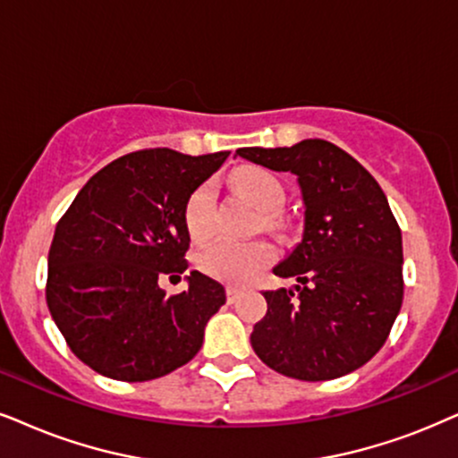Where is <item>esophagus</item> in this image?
I'll return each instance as SVG.
<instances>
[{"instance_id":"obj_1","label":"esophagus","mask_w":458,"mask_h":458,"mask_svg":"<svg viewBox=\"0 0 458 458\" xmlns=\"http://www.w3.org/2000/svg\"><path fill=\"white\" fill-rule=\"evenodd\" d=\"M239 296H241V289L239 287H225V300H228V304H234L236 300H239Z\"/></svg>"}]
</instances>
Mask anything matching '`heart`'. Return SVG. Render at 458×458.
I'll list each match as a JSON object with an SVG mask.
<instances>
[{"mask_svg": "<svg viewBox=\"0 0 458 458\" xmlns=\"http://www.w3.org/2000/svg\"><path fill=\"white\" fill-rule=\"evenodd\" d=\"M233 186L245 194L262 213L266 228H281V207L285 205V188L275 173L262 166H242L233 173ZM188 234L194 241H205L216 233V186L211 182L200 183L188 196L186 209H183ZM275 259V249L264 241L239 242V241H216L202 247L196 264L205 275L213 279L233 283L251 281L259 270H264Z\"/></svg>", "mask_w": 458, "mask_h": 458, "instance_id": "b5f03b06", "label": "heart"}]
</instances>
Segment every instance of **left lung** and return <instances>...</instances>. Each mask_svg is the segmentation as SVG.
Segmentation results:
<instances>
[{
  "label": "left lung",
  "instance_id": "obj_1",
  "mask_svg": "<svg viewBox=\"0 0 458 458\" xmlns=\"http://www.w3.org/2000/svg\"><path fill=\"white\" fill-rule=\"evenodd\" d=\"M236 154L298 175L304 200L302 241L275 266L298 285L264 292L253 351L275 372L310 383L361 368L383 349L403 300L402 230L383 188L323 139Z\"/></svg>",
  "mask_w": 458,
  "mask_h": 458
}]
</instances>
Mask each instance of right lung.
Instances as JSON below:
<instances>
[{
    "label": "right lung",
    "instance_id": "1",
    "mask_svg": "<svg viewBox=\"0 0 458 458\" xmlns=\"http://www.w3.org/2000/svg\"><path fill=\"white\" fill-rule=\"evenodd\" d=\"M230 152L139 149L95 173L59 219L46 302L73 355L107 378L143 383L186 366L225 292L192 270L166 296L158 276L188 268V196Z\"/></svg>",
    "mask_w": 458,
    "mask_h": 458
}]
</instances>
